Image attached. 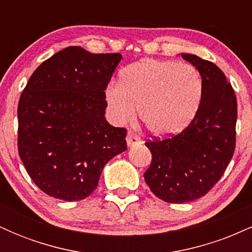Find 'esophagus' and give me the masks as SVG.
Wrapping results in <instances>:
<instances>
[{
  "label": "esophagus",
  "instance_id": "esophagus-1",
  "mask_svg": "<svg viewBox=\"0 0 252 252\" xmlns=\"http://www.w3.org/2000/svg\"><path fill=\"white\" fill-rule=\"evenodd\" d=\"M126 143H128L129 147H134L136 144L141 143V138L137 134H135L134 131H128V135H126Z\"/></svg>",
  "mask_w": 252,
  "mask_h": 252
}]
</instances>
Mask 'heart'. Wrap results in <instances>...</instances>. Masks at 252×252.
<instances>
[{
    "label": "heart",
    "instance_id": "1",
    "mask_svg": "<svg viewBox=\"0 0 252 252\" xmlns=\"http://www.w3.org/2000/svg\"><path fill=\"white\" fill-rule=\"evenodd\" d=\"M204 84L190 63L144 59L123 68L120 84H110L105 100L112 120L126 124L138 116L156 136L178 134L200 108Z\"/></svg>",
    "mask_w": 252,
    "mask_h": 252
}]
</instances>
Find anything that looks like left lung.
I'll list each match as a JSON object with an SVG mask.
<instances>
[{"instance_id": "obj_1", "label": "left lung", "mask_w": 252, "mask_h": 252, "mask_svg": "<svg viewBox=\"0 0 252 252\" xmlns=\"http://www.w3.org/2000/svg\"><path fill=\"white\" fill-rule=\"evenodd\" d=\"M182 58L200 72L204 92L195 117L178 135L146 142L152 163L144 180L166 202L193 201L219 181L236 147L237 99L224 72L194 54Z\"/></svg>"}]
</instances>
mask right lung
<instances>
[{
    "instance_id": "obj_1",
    "label": "right lung",
    "mask_w": 252,
    "mask_h": 252,
    "mask_svg": "<svg viewBox=\"0 0 252 252\" xmlns=\"http://www.w3.org/2000/svg\"><path fill=\"white\" fill-rule=\"evenodd\" d=\"M120 53L94 54L71 46L33 72L17 106V149L42 192L83 200L97 189L114 156L126 150V129L104 117L105 90Z\"/></svg>"
}]
</instances>
